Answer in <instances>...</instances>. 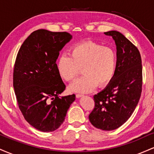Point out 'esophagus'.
<instances>
[{"label":"esophagus","mask_w":154,"mask_h":154,"mask_svg":"<svg viewBox=\"0 0 154 154\" xmlns=\"http://www.w3.org/2000/svg\"><path fill=\"white\" fill-rule=\"evenodd\" d=\"M83 95H81V94H77L76 95V98H81V97H82Z\"/></svg>","instance_id":"obj_1"}]
</instances>
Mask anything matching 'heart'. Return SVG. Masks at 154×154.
Returning a JSON list of instances; mask_svg holds the SVG:
<instances>
[{"instance_id": "obj_1", "label": "heart", "mask_w": 154, "mask_h": 154, "mask_svg": "<svg viewBox=\"0 0 154 154\" xmlns=\"http://www.w3.org/2000/svg\"><path fill=\"white\" fill-rule=\"evenodd\" d=\"M116 52L111 48L102 46L93 41H85L71 48L69 56L62 55L56 67L60 76L71 82L79 75H84L69 86V91L85 93L98 86H106L114 77L116 68Z\"/></svg>"}]
</instances>
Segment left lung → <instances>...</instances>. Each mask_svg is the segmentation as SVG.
Wrapping results in <instances>:
<instances>
[{
	"mask_svg": "<svg viewBox=\"0 0 154 154\" xmlns=\"http://www.w3.org/2000/svg\"><path fill=\"white\" fill-rule=\"evenodd\" d=\"M104 34L115 42L116 72L106 87L93 96L95 107L89 120L95 128L110 131L126 122L138 103L142 91V61L138 49L119 32Z\"/></svg>",
	"mask_w": 154,
	"mask_h": 154,
	"instance_id": "left-lung-1",
	"label": "left lung"
}]
</instances>
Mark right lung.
Returning a JSON list of instances; mask_svg holds the SVG:
<instances>
[{"instance_id": "obj_1", "label": "right lung", "mask_w": 154, "mask_h": 154, "mask_svg": "<svg viewBox=\"0 0 154 154\" xmlns=\"http://www.w3.org/2000/svg\"><path fill=\"white\" fill-rule=\"evenodd\" d=\"M72 38L66 32L34 31L24 40L16 59L13 85L19 108L26 121L41 132L57 130L75 100V94L59 96L66 86L56 63Z\"/></svg>"}]
</instances>
